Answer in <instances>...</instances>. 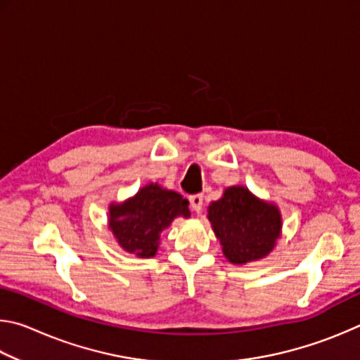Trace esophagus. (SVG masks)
Here are the masks:
<instances>
[{"mask_svg":"<svg viewBox=\"0 0 360 360\" xmlns=\"http://www.w3.org/2000/svg\"><path fill=\"white\" fill-rule=\"evenodd\" d=\"M188 202H191V208L195 212H200L203 208V195L202 193L191 195V197H188Z\"/></svg>","mask_w":360,"mask_h":360,"instance_id":"esophagus-1","label":"esophagus"}]
</instances>
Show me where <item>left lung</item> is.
I'll list each match as a JSON object with an SVG mask.
<instances>
[{
    "instance_id": "obj_1",
    "label": "left lung",
    "mask_w": 360,
    "mask_h": 360,
    "mask_svg": "<svg viewBox=\"0 0 360 360\" xmlns=\"http://www.w3.org/2000/svg\"><path fill=\"white\" fill-rule=\"evenodd\" d=\"M212 230L231 264L265 257L281 231V214L275 205L260 202L246 187H229L208 210Z\"/></svg>"
}]
</instances>
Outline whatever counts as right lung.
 Returning <instances> with one entry per match:
<instances>
[{
	"mask_svg": "<svg viewBox=\"0 0 360 360\" xmlns=\"http://www.w3.org/2000/svg\"><path fill=\"white\" fill-rule=\"evenodd\" d=\"M178 216H191L188 200L149 184L125 203L109 208V229L127 252L152 257L157 252L162 230Z\"/></svg>",
	"mask_w": 360,
	"mask_h": 360,
	"instance_id": "add662e5",
	"label": "right lung"
}]
</instances>
